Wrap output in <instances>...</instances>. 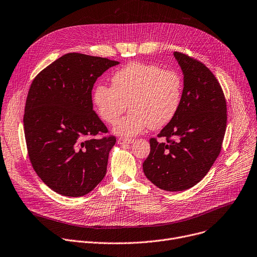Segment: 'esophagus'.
I'll return each mask as SVG.
<instances>
[{"label": "esophagus", "mask_w": 257, "mask_h": 257, "mask_svg": "<svg viewBox=\"0 0 257 257\" xmlns=\"http://www.w3.org/2000/svg\"><path fill=\"white\" fill-rule=\"evenodd\" d=\"M117 142H118V144L122 145V144H131V143L134 142V140L133 139H128V138H119Z\"/></svg>", "instance_id": "1"}]
</instances>
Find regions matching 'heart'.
Masks as SVG:
<instances>
[{
	"mask_svg": "<svg viewBox=\"0 0 257 257\" xmlns=\"http://www.w3.org/2000/svg\"><path fill=\"white\" fill-rule=\"evenodd\" d=\"M182 89L177 72L135 62L113 74L112 87L98 84L93 103L107 123L116 122L130 105L131 112L114 125V132L132 137L148 126L157 130L168 124L179 110Z\"/></svg>",
	"mask_w": 257,
	"mask_h": 257,
	"instance_id": "obj_1",
	"label": "heart"
}]
</instances>
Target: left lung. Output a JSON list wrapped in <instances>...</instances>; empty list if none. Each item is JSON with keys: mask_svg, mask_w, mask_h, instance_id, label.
Returning a JSON list of instances; mask_svg holds the SVG:
<instances>
[{"mask_svg": "<svg viewBox=\"0 0 257 257\" xmlns=\"http://www.w3.org/2000/svg\"><path fill=\"white\" fill-rule=\"evenodd\" d=\"M174 56L183 72L184 87L178 112L150 139L143 163L147 178L159 188L182 191L199 183L218 157L226 130V101L213 73L181 52Z\"/></svg>", "mask_w": 257, "mask_h": 257, "instance_id": "obj_1", "label": "left lung"}]
</instances>
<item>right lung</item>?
I'll return each instance as SVG.
<instances>
[{
	"instance_id": "add662e5",
	"label": "right lung",
	"mask_w": 257,
	"mask_h": 257,
	"mask_svg": "<svg viewBox=\"0 0 257 257\" xmlns=\"http://www.w3.org/2000/svg\"><path fill=\"white\" fill-rule=\"evenodd\" d=\"M119 63L67 53L33 80L24 126L30 161L49 188L65 196L90 192L106 175L114 136L92 109L96 79Z\"/></svg>"
}]
</instances>
